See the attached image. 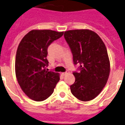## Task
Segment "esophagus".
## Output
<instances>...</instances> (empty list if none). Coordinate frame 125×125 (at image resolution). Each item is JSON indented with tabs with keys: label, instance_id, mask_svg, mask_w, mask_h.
<instances>
[{
	"label": "esophagus",
	"instance_id": "34e87169",
	"mask_svg": "<svg viewBox=\"0 0 125 125\" xmlns=\"http://www.w3.org/2000/svg\"><path fill=\"white\" fill-rule=\"evenodd\" d=\"M68 73H69V72H68V71H67V72H66L62 73V75H63V76H65V75H66L67 74H68Z\"/></svg>",
	"mask_w": 125,
	"mask_h": 125
}]
</instances>
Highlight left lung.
<instances>
[{
	"label": "left lung",
	"instance_id": "8db88e82",
	"mask_svg": "<svg viewBox=\"0 0 125 125\" xmlns=\"http://www.w3.org/2000/svg\"><path fill=\"white\" fill-rule=\"evenodd\" d=\"M64 36L72 51L73 64L79 65V72L73 73L75 81L70 85L71 92L80 100H91L100 93L109 79L110 62L105 45L90 30L68 31Z\"/></svg>",
	"mask_w": 125,
	"mask_h": 125
}]
</instances>
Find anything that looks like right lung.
Here are the masks:
<instances>
[{
  "instance_id": "add662e5",
  "label": "right lung",
  "mask_w": 125,
  "mask_h": 125,
  "mask_svg": "<svg viewBox=\"0 0 125 125\" xmlns=\"http://www.w3.org/2000/svg\"><path fill=\"white\" fill-rule=\"evenodd\" d=\"M63 32L32 30L18 45L15 59V73L20 86L33 100L41 102L53 93L59 74L46 68L48 47L62 36Z\"/></svg>"
}]
</instances>
